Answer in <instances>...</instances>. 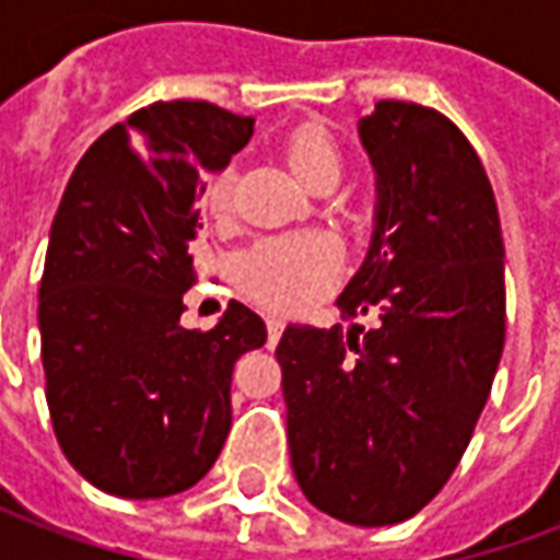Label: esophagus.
Returning a JSON list of instances; mask_svg holds the SVG:
<instances>
[{"mask_svg":"<svg viewBox=\"0 0 560 560\" xmlns=\"http://www.w3.org/2000/svg\"><path fill=\"white\" fill-rule=\"evenodd\" d=\"M267 329H269V341H279L281 329H284V320L279 315H267Z\"/></svg>","mask_w":560,"mask_h":560,"instance_id":"obj_1","label":"esophagus"}]
</instances>
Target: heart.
Returning <instances> with one entry per match:
<instances>
[{
  "instance_id": "1",
  "label": "heart",
  "mask_w": 560,
  "mask_h": 560,
  "mask_svg": "<svg viewBox=\"0 0 560 560\" xmlns=\"http://www.w3.org/2000/svg\"><path fill=\"white\" fill-rule=\"evenodd\" d=\"M284 155L293 173L308 188L339 183L341 152L324 126L293 128L284 140ZM233 207L231 173L215 176L207 188L209 215L224 219ZM339 269V248L324 233H291L255 243L240 257V284L257 303L276 312H291L312 303Z\"/></svg>"
}]
</instances>
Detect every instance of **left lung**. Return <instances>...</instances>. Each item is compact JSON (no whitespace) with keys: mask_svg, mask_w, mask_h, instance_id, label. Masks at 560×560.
Instances as JSON below:
<instances>
[{"mask_svg":"<svg viewBox=\"0 0 560 560\" xmlns=\"http://www.w3.org/2000/svg\"><path fill=\"white\" fill-rule=\"evenodd\" d=\"M357 131L375 228L336 305L377 327L288 324L276 357L303 494L381 528L441 492L480 420L504 351V240L482 161L446 116L377 102Z\"/></svg>","mask_w":560,"mask_h":560,"instance_id":"left-lung-1","label":"left lung"}]
</instances>
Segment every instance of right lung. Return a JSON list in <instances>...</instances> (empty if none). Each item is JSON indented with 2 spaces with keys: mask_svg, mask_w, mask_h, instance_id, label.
<instances>
[{
  "mask_svg": "<svg viewBox=\"0 0 560 560\" xmlns=\"http://www.w3.org/2000/svg\"><path fill=\"white\" fill-rule=\"evenodd\" d=\"M255 135L209 102H155L95 140L56 209L38 332L56 441L116 498L191 489L231 432V375L267 324L231 303L209 332L185 329L207 173Z\"/></svg>",
  "mask_w": 560,
  "mask_h": 560,
  "instance_id": "1",
  "label": "right lung"
}]
</instances>
